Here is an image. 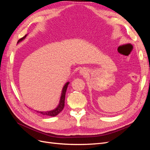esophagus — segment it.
<instances>
[{
  "label": "esophagus",
  "instance_id": "34e87169",
  "mask_svg": "<svg viewBox=\"0 0 150 150\" xmlns=\"http://www.w3.org/2000/svg\"><path fill=\"white\" fill-rule=\"evenodd\" d=\"M79 73L81 75H83V76H86L88 74V71L86 68H81L79 71Z\"/></svg>",
  "mask_w": 150,
  "mask_h": 150
}]
</instances>
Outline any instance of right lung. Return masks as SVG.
<instances>
[{"mask_svg":"<svg viewBox=\"0 0 150 150\" xmlns=\"http://www.w3.org/2000/svg\"><path fill=\"white\" fill-rule=\"evenodd\" d=\"M26 36H27V35L24 36V37L22 38L21 39H20L19 40H18L17 43H19L21 41H22V40H24ZM69 84V82H67V83L65 84L64 87H63L62 90L61 99L59 101V105L57 106V107L56 109H54V110H51V111H37V112L39 113H40V114H42L43 115H46V116H57L59 113H60L62 111L63 108H64V107L66 92L68 84Z\"/></svg>","mask_w":150,"mask_h":150,"instance_id":"right-lung-1","label":"right lung"}]
</instances>
